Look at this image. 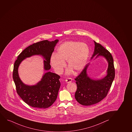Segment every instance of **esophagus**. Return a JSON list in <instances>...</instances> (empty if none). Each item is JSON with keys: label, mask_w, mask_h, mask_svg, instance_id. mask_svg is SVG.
Segmentation results:
<instances>
[{"label": "esophagus", "mask_w": 132, "mask_h": 132, "mask_svg": "<svg viewBox=\"0 0 132 132\" xmlns=\"http://www.w3.org/2000/svg\"><path fill=\"white\" fill-rule=\"evenodd\" d=\"M72 79L70 78H67V79H65V82H67V84L71 82H72Z\"/></svg>", "instance_id": "1"}]
</instances>
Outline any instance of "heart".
Segmentation results:
<instances>
[{"mask_svg":"<svg viewBox=\"0 0 132 132\" xmlns=\"http://www.w3.org/2000/svg\"><path fill=\"white\" fill-rule=\"evenodd\" d=\"M89 55V48L87 44L78 42H69L62 44L57 50V53L50 57V64L57 73H62L66 64L70 68L67 73L70 74L74 70L80 72L87 64Z\"/></svg>","mask_w":132,"mask_h":132,"instance_id":"heart-1","label":"heart"}]
</instances>
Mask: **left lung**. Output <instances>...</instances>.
<instances>
[{
    "label": "left lung",
    "mask_w": 132,
    "mask_h": 132,
    "mask_svg": "<svg viewBox=\"0 0 132 132\" xmlns=\"http://www.w3.org/2000/svg\"><path fill=\"white\" fill-rule=\"evenodd\" d=\"M95 50L92 59L100 56L105 58L108 63L107 75L101 79H93L89 77L87 69L90 63L87 64L80 75L75 79L77 89L75 98L79 104L90 106L97 104L104 98L108 93L115 78L113 59L111 54L102 45L95 41Z\"/></svg>",
    "instance_id": "8db88e82"
}]
</instances>
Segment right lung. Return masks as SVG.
Returning <instances> with one entry per match:
<instances>
[{"label":"right lung","instance_id":"obj_1","mask_svg":"<svg viewBox=\"0 0 132 132\" xmlns=\"http://www.w3.org/2000/svg\"><path fill=\"white\" fill-rule=\"evenodd\" d=\"M59 40L50 42L44 40L33 44L24 49L19 54L14 65L13 79L17 94L28 105L38 109L50 107L57 99L61 84L60 76L50 71L44 74L41 80L34 85H26L20 79L18 68L21 62L27 57L34 55L43 57L44 69L51 68L50 57Z\"/></svg>","mask_w":132,"mask_h":132}]
</instances>
